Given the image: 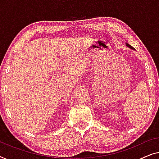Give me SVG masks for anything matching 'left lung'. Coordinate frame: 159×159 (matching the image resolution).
<instances>
[{"instance_id": "left-lung-1", "label": "left lung", "mask_w": 159, "mask_h": 159, "mask_svg": "<svg viewBox=\"0 0 159 159\" xmlns=\"http://www.w3.org/2000/svg\"><path fill=\"white\" fill-rule=\"evenodd\" d=\"M125 44H126V45H127V47H128V48H130V49H132V50H135V48H133V47H132L131 45H129V44H127V43H125Z\"/></svg>"}]
</instances>
